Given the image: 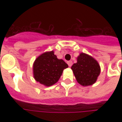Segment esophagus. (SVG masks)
Here are the masks:
<instances>
[{"label": "esophagus", "instance_id": "esophagus-1", "mask_svg": "<svg viewBox=\"0 0 122 122\" xmlns=\"http://www.w3.org/2000/svg\"><path fill=\"white\" fill-rule=\"evenodd\" d=\"M67 63H68V66L70 67L71 66H72V65H73V63H72V61H68V62H67Z\"/></svg>", "mask_w": 122, "mask_h": 122}]
</instances>
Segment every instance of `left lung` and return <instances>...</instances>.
<instances>
[{
  "label": "left lung",
  "mask_w": 122,
  "mask_h": 122,
  "mask_svg": "<svg viewBox=\"0 0 122 122\" xmlns=\"http://www.w3.org/2000/svg\"><path fill=\"white\" fill-rule=\"evenodd\" d=\"M76 81L83 86L91 85L96 81L100 74V66L92 56L80 53L77 57V63L71 66Z\"/></svg>",
  "instance_id": "1"
}]
</instances>
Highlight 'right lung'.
I'll return each instance as SVG.
<instances>
[{"label": "right lung", "instance_id": "right-lung-1", "mask_svg": "<svg viewBox=\"0 0 122 122\" xmlns=\"http://www.w3.org/2000/svg\"><path fill=\"white\" fill-rule=\"evenodd\" d=\"M68 65L63 59H59L53 51L39 56L33 63V77L37 81L45 86H51L57 82L63 70Z\"/></svg>", "mask_w": 122, "mask_h": 122}]
</instances>
